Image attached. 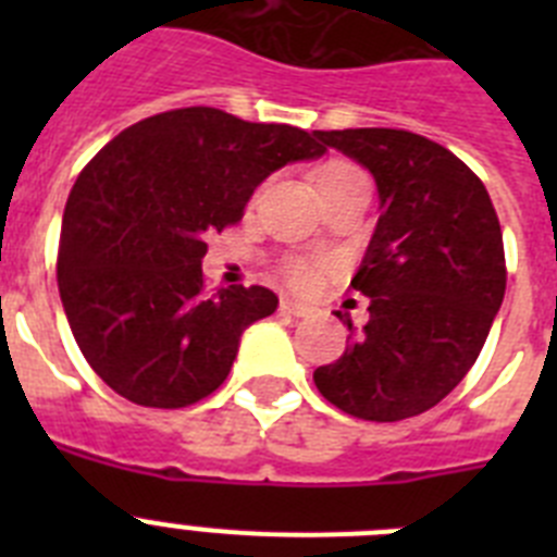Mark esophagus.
<instances>
[{"instance_id":"1","label":"esophagus","mask_w":557,"mask_h":557,"mask_svg":"<svg viewBox=\"0 0 557 557\" xmlns=\"http://www.w3.org/2000/svg\"><path fill=\"white\" fill-rule=\"evenodd\" d=\"M282 312L293 314V318H307L309 312H312V307H307V304L295 301V298H282Z\"/></svg>"}]
</instances>
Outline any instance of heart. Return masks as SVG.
<instances>
[{"instance_id":"b5f03b06","label":"heart","mask_w":557,"mask_h":557,"mask_svg":"<svg viewBox=\"0 0 557 557\" xmlns=\"http://www.w3.org/2000/svg\"><path fill=\"white\" fill-rule=\"evenodd\" d=\"M354 178H366V175H362L354 164H348V161H329V164H323L321 170H318L314 184H318V191H326L334 189V186L348 184V181ZM289 278H293L295 284H307L309 278H312V268H309V264H293V268H289Z\"/></svg>"}]
</instances>
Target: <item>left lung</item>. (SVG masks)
<instances>
[{"mask_svg": "<svg viewBox=\"0 0 557 557\" xmlns=\"http://www.w3.org/2000/svg\"><path fill=\"white\" fill-rule=\"evenodd\" d=\"M366 166L379 220L351 287L368 323L332 366L314 371L326 401L366 421H401L449 396L480 357L505 298V248L494 203L437 141L393 127L314 131Z\"/></svg>", "mask_w": 557, "mask_h": 557, "instance_id": "obj_1", "label": "left lung"}]
</instances>
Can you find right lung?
<instances>
[{
	"label": "right lung",
	"instance_id": "obj_1",
	"mask_svg": "<svg viewBox=\"0 0 557 557\" xmlns=\"http://www.w3.org/2000/svg\"><path fill=\"white\" fill-rule=\"evenodd\" d=\"M318 133L178 108L125 127L66 200L58 289L83 357L111 391L178 410L218 391L268 287H203L206 236L243 220L270 172L321 159Z\"/></svg>",
	"mask_w": 557,
	"mask_h": 557
}]
</instances>
